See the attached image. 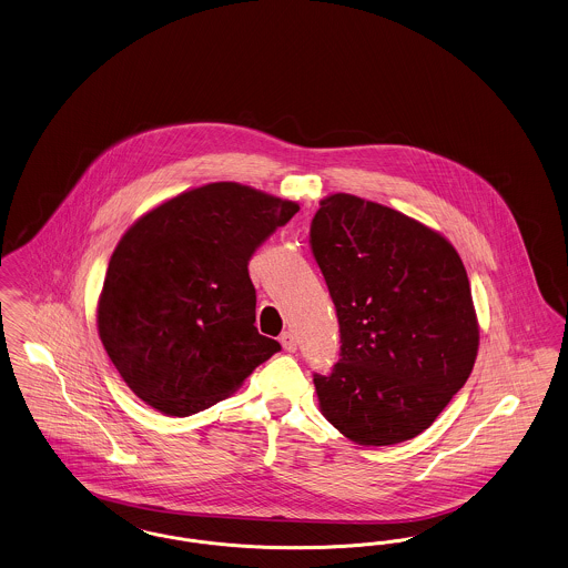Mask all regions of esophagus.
I'll list each match as a JSON object with an SVG mask.
<instances>
[{
	"label": "esophagus",
	"instance_id": "1",
	"mask_svg": "<svg viewBox=\"0 0 568 568\" xmlns=\"http://www.w3.org/2000/svg\"><path fill=\"white\" fill-rule=\"evenodd\" d=\"M280 342H282V346L286 352H295L296 349V337L291 333V331H286V333H282L280 335Z\"/></svg>",
	"mask_w": 568,
	"mask_h": 568
}]
</instances>
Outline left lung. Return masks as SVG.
I'll return each instance as SVG.
<instances>
[{
  "label": "left lung",
  "instance_id": "1",
  "mask_svg": "<svg viewBox=\"0 0 568 568\" xmlns=\"http://www.w3.org/2000/svg\"><path fill=\"white\" fill-rule=\"evenodd\" d=\"M310 247L339 322V361L314 373L321 409L347 439H414L475 365L479 328L454 246L418 221L365 199H322Z\"/></svg>",
  "mask_w": 568,
  "mask_h": 568
}]
</instances>
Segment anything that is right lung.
I'll list each match as a JSON object with an SVG mask.
<instances>
[{"instance_id":"add662e5","label":"right lung","mask_w":568,"mask_h":568,"mask_svg":"<svg viewBox=\"0 0 568 568\" xmlns=\"http://www.w3.org/2000/svg\"><path fill=\"white\" fill-rule=\"evenodd\" d=\"M298 212L235 182L182 193L135 222L99 298L101 344L126 386L191 416L242 386L282 346L261 335L247 263Z\"/></svg>"}]
</instances>
